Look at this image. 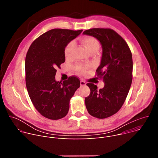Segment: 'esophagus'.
I'll use <instances>...</instances> for the list:
<instances>
[{
  "mask_svg": "<svg viewBox=\"0 0 158 158\" xmlns=\"http://www.w3.org/2000/svg\"><path fill=\"white\" fill-rule=\"evenodd\" d=\"M80 84H81V86H83V85H86V83H85V81H81Z\"/></svg>",
  "mask_w": 158,
  "mask_h": 158,
  "instance_id": "1",
  "label": "esophagus"
}]
</instances>
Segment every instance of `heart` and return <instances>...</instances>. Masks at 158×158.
<instances>
[{
	"instance_id": "b5f03b06",
	"label": "heart",
	"mask_w": 158,
	"mask_h": 158,
	"mask_svg": "<svg viewBox=\"0 0 158 158\" xmlns=\"http://www.w3.org/2000/svg\"><path fill=\"white\" fill-rule=\"evenodd\" d=\"M82 43L87 49V51L91 53L93 51H97L99 48V42L97 39L94 37H85L82 39ZM74 48V42H71L65 47L64 54L66 58L69 59L73 56V52ZM76 70L79 74H83L85 72V67L82 65H77L76 67Z\"/></svg>"
}]
</instances>
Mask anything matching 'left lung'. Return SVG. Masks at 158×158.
<instances>
[{
  "label": "left lung",
  "instance_id": "8db88e82",
  "mask_svg": "<svg viewBox=\"0 0 158 158\" xmlns=\"http://www.w3.org/2000/svg\"><path fill=\"white\" fill-rule=\"evenodd\" d=\"M84 34L96 37L102 45V54L96 75L103 79L104 87L87 83L91 93L85 98L89 114L104 119L116 114L123 106L132 80L131 51L124 39L111 29L94 28Z\"/></svg>",
  "mask_w": 158,
  "mask_h": 158
}]
</instances>
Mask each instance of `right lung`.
Segmentation results:
<instances>
[{
  "mask_svg": "<svg viewBox=\"0 0 158 158\" xmlns=\"http://www.w3.org/2000/svg\"><path fill=\"white\" fill-rule=\"evenodd\" d=\"M82 30L54 29L44 33L31 45L25 61L26 84L31 100L44 117L57 120L65 117L69 102L80 87L79 79L70 76L56 81L57 68L65 62L64 51Z\"/></svg>",
  "mask_w": 158,
  "mask_h": 158,
  "instance_id": "obj_1",
  "label": "right lung"
}]
</instances>
